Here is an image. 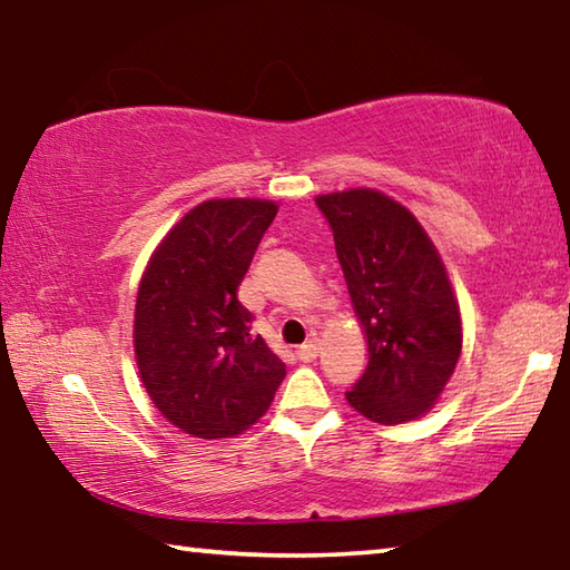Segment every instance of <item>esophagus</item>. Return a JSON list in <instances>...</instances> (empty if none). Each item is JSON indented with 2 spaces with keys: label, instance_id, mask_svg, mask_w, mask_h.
<instances>
[{
  "label": "esophagus",
  "instance_id": "1",
  "mask_svg": "<svg viewBox=\"0 0 570 570\" xmlns=\"http://www.w3.org/2000/svg\"><path fill=\"white\" fill-rule=\"evenodd\" d=\"M296 356H298V360H302V362H314L316 356H320V340H316V336H314V340H308L306 344L298 346Z\"/></svg>",
  "mask_w": 570,
  "mask_h": 570
}]
</instances>
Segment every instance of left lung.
I'll list each match as a JSON object with an SVG mask.
<instances>
[{
    "label": "left lung",
    "instance_id": "1",
    "mask_svg": "<svg viewBox=\"0 0 570 570\" xmlns=\"http://www.w3.org/2000/svg\"><path fill=\"white\" fill-rule=\"evenodd\" d=\"M334 230L370 364L346 402L380 424L435 407L462 350V322L445 264L407 208L374 188L316 196Z\"/></svg>",
    "mask_w": 570,
    "mask_h": 570
}]
</instances>
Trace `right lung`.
Segmentation results:
<instances>
[{"label": "right lung", "mask_w": 570, "mask_h": 570, "mask_svg": "<svg viewBox=\"0 0 570 570\" xmlns=\"http://www.w3.org/2000/svg\"><path fill=\"white\" fill-rule=\"evenodd\" d=\"M278 206L214 198L173 226L135 298V362L170 424L200 440L234 438L264 417L286 364L250 334L238 286Z\"/></svg>", "instance_id": "add662e5"}]
</instances>
